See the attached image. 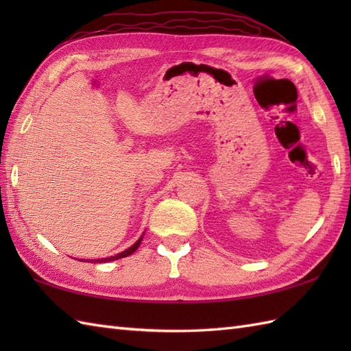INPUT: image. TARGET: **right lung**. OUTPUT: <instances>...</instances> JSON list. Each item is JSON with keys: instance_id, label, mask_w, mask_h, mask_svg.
Wrapping results in <instances>:
<instances>
[{"instance_id": "add662e5", "label": "right lung", "mask_w": 351, "mask_h": 351, "mask_svg": "<svg viewBox=\"0 0 351 351\" xmlns=\"http://www.w3.org/2000/svg\"><path fill=\"white\" fill-rule=\"evenodd\" d=\"M141 240H143V238H138V240H137V243H136V244H132L130 249H126L125 252H122V253H119V255H116V256H110V258H102V259H95V263H110V261H114V259H121V258H126V256H130V255H131V253H134V252H136V250L138 249V245H140ZM87 263H88V261H87Z\"/></svg>"}]
</instances>
